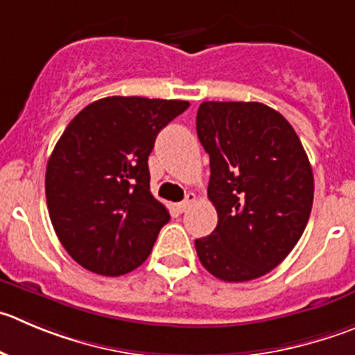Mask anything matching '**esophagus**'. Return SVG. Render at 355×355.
I'll list each match as a JSON object with an SVG mask.
<instances>
[{"label":"esophagus","instance_id":"esophagus-1","mask_svg":"<svg viewBox=\"0 0 355 355\" xmlns=\"http://www.w3.org/2000/svg\"><path fill=\"white\" fill-rule=\"evenodd\" d=\"M195 200H197V197H195V193H188L187 198H184L183 202H180V204H175V209L180 212H184L187 209H190L191 204H195Z\"/></svg>","mask_w":355,"mask_h":355}]
</instances>
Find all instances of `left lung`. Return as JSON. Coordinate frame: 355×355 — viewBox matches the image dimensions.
Listing matches in <instances>:
<instances>
[{"mask_svg": "<svg viewBox=\"0 0 355 355\" xmlns=\"http://www.w3.org/2000/svg\"><path fill=\"white\" fill-rule=\"evenodd\" d=\"M197 134L211 160L218 225L195 241L198 259L225 282H245L284 261L313 202V174L295 129L261 103L205 101Z\"/></svg>", "mask_w": 355, "mask_h": 355, "instance_id": "left-lung-1", "label": "left lung"}]
</instances>
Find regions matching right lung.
<instances>
[{"label": "right lung", "instance_id": "1", "mask_svg": "<svg viewBox=\"0 0 355 355\" xmlns=\"http://www.w3.org/2000/svg\"><path fill=\"white\" fill-rule=\"evenodd\" d=\"M188 101L104 97L83 107L46 164L53 230L71 258L106 277L132 272L171 219L150 191L148 157Z\"/></svg>", "mask_w": 355, "mask_h": 355}]
</instances>
